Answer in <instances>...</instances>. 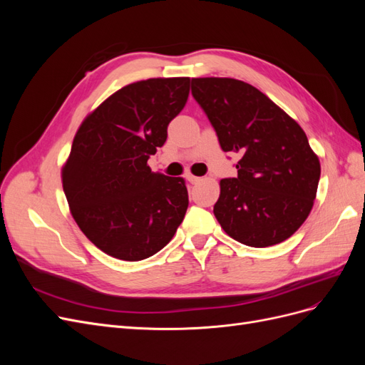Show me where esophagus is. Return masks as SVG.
Segmentation results:
<instances>
[{
	"label": "esophagus",
	"mask_w": 365,
	"mask_h": 365,
	"mask_svg": "<svg viewBox=\"0 0 365 365\" xmlns=\"http://www.w3.org/2000/svg\"><path fill=\"white\" fill-rule=\"evenodd\" d=\"M185 178H187V181L192 182V184L200 182V180H201V178H197V176H195V175H192V173H187V175H185Z\"/></svg>",
	"instance_id": "esophagus-1"
}]
</instances>
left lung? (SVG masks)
<instances>
[{
	"label": "left lung",
	"instance_id": "1",
	"mask_svg": "<svg viewBox=\"0 0 365 365\" xmlns=\"http://www.w3.org/2000/svg\"><path fill=\"white\" fill-rule=\"evenodd\" d=\"M192 94L224 152H239L236 178L220 180L213 213L240 244L289 239L314 207L322 165L302 126L257 88L230 77L192 79Z\"/></svg>",
	"mask_w": 365,
	"mask_h": 365
}]
</instances>
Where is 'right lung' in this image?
Instances as JSON below:
<instances>
[{"mask_svg":"<svg viewBox=\"0 0 365 365\" xmlns=\"http://www.w3.org/2000/svg\"><path fill=\"white\" fill-rule=\"evenodd\" d=\"M190 77H157L109 96L77 129L62 187L82 233L108 256L137 262L169 244L189 205L181 176L152 172L150 155L181 113Z\"/></svg>","mask_w":365,"mask_h":365,"instance_id":"add662e5","label":"right lung"}]
</instances>
